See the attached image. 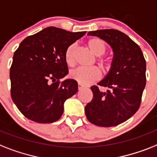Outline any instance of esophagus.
Here are the masks:
<instances>
[{
	"label": "esophagus",
	"mask_w": 157,
	"mask_h": 157,
	"mask_svg": "<svg viewBox=\"0 0 157 157\" xmlns=\"http://www.w3.org/2000/svg\"><path fill=\"white\" fill-rule=\"evenodd\" d=\"M83 88H84V86H83V85H81V84H78V90H82Z\"/></svg>",
	"instance_id": "obj_1"
}]
</instances>
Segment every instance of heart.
I'll use <instances>...</instances> for the list:
<instances>
[{
    "label": "heart",
    "mask_w": 157,
    "mask_h": 157,
    "mask_svg": "<svg viewBox=\"0 0 157 157\" xmlns=\"http://www.w3.org/2000/svg\"><path fill=\"white\" fill-rule=\"evenodd\" d=\"M91 52L97 56H101L107 52V45L105 41L99 38H92L87 43ZM77 45L72 43L67 48L64 53L65 62L68 66H73L75 63V52ZM98 64L103 72H108L111 66V59L108 57L101 56L98 59ZM69 76L83 85H90L98 81L101 76L100 71L96 67H76L69 72Z\"/></svg>",
    "instance_id": "obj_1"
}]
</instances>
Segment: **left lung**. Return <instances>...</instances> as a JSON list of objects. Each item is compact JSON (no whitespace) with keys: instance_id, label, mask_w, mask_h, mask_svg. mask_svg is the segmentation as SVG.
<instances>
[{"instance_id":"1","label":"left lung","mask_w":157,"mask_h":157,"mask_svg":"<svg viewBox=\"0 0 157 157\" xmlns=\"http://www.w3.org/2000/svg\"><path fill=\"white\" fill-rule=\"evenodd\" d=\"M88 34L105 40L113 49L114 57L109 72L98 84L109 90L101 92L98 86H92L94 97L85 106V115L99 127L117 126L140 106L146 85V61L139 45L119 30H99Z\"/></svg>"}]
</instances>
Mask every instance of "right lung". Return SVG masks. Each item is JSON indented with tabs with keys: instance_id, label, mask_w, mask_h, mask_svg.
I'll return each mask as SVG.
<instances>
[{
	"instance_id": "right-lung-1",
	"label": "right lung",
	"mask_w": 157,
	"mask_h": 157,
	"mask_svg": "<svg viewBox=\"0 0 157 157\" xmlns=\"http://www.w3.org/2000/svg\"><path fill=\"white\" fill-rule=\"evenodd\" d=\"M85 33L50 26L20 43L10 67V93L25 117L40 123L60 118L64 101L78 90L73 79L60 81L68 73L64 53Z\"/></svg>"
}]
</instances>
